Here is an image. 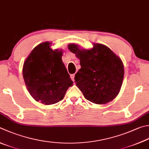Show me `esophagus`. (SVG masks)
Listing matches in <instances>:
<instances>
[{
    "label": "esophagus",
    "instance_id": "esophagus-1",
    "mask_svg": "<svg viewBox=\"0 0 149 149\" xmlns=\"http://www.w3.org/2000/svg\"><path fill=\"white\" fill-rule=\"evenodd\" d=\"M74 77H75V74H71V79L72 80V81H74Z\"/></svg>",
    "mask_w": 149,
    "mask_h": 149
}]
</instances>
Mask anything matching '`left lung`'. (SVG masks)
<instances>
[{"label": "left lung", "mask_w": 149, "mask_h": 149, "mask_svg": "<svg viewBox=\"0 0 149 149\" xmlns=\"http://www.w3.org/2000/svg\"><path fill=\"white\" fill-rule=\"evenodd\" d=\"M90 49L70 43L68 49L80 60L76 85L84 97L97 104L111 102L118 95L124 78V65L119 56L104 45L93 43Z\"/></svg>", "instance_id": "obj_1"}]
</instances>
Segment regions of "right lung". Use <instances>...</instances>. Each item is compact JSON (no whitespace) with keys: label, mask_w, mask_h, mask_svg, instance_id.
<instances>
[{"label":"right lung","mask_w":149,"mask_h":149,"mask_svg":"<svg viewBox=\"0 0 149 149\" xmlns=\"http://www.w3.org/2000/svg\"><path fill=\"white\" fill-rule=\"evenodd\" d=\"M51 45L46 41L36 46L22 67L28 91L37 102L45 105L62 100L73 83L62 61V50H53Z\"/></svg>","instance_id":"obj_1"}]
</instances>
